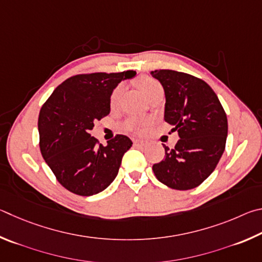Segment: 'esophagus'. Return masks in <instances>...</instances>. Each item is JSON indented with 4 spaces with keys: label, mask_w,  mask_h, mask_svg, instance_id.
<instances>
[{
    "label": "esophagus",
    "mask_w": 262,
    "mask_h": 262,
    "mask_svg": "<svg viewBox=\"0 0 262 262\" xmlns=\"http://www.w3.org/2000/svg\"><path fill=\"white\" fill-rule=\"evenodd\" d=\"M134 143L136 145H139V146H145L146 145V141L141 140V139H134Z\"/></svg>",
    "instance_id": "obj_1"
}]
</instances>
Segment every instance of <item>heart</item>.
Wrapping results in <instances>:
<instances>
[{
    "label": "heart",
    "mask_w": 262,
    "mask_h": 262,
    "mask_svg": "<svg viewBox=\"0 0 262 262\" xmlns=\"http://www.w3.org/2000/svg\"><path fill=\"white\" fill-rule=\"evenodd\" d=\"M138 85L140 87V90L143 91V93L147 96V98L152 96L155 92L162 90L161 84H160L157 79H154V78H152V77H147V76L141 78V79L138 81ZM122 90H123L122 85H117L112 91V93H110L109 103L112 108L117 107V104L119 102V98H121V94H122ZM149 123H150V118L141 117V116H132V117L126 118L125 121L123 122L122 126L124 130H126V131L138 132Z\"/></svg>",
    "instance_id": "1"
}]
</instances>
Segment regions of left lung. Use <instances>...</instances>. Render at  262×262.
<instances>
[{
	"label": "left lung",
	"mask_w": 262,
	"mask_h": 262,
	"mask_svg": "<svg viewBox=\"0 0 262 262\" xmlns=\"http://www.w3.org/2000/svg\"><path fill=\"white\" fill-rule=\"evenodd\" d=\"M150 73L166 94L164 121L180 136L173 148L163 145L166 155L153 164V171L171 189H194L214 171L224 152L227 114L212 87L200 78L173 70Z\"/></svg>",
	"instance_id": "left-lung-1"
}]
</instances>
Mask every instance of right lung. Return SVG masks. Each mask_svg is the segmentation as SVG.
I'll return each instance as SVG.
<instances>
[{
  "label": "right lung",
  "mask_w": 262,
  "mask_h": 262,
  "mask_svg": "<svg viewBox=\"0 0 262 262\" xmlns=\"http://www.w3.org/2000/svg\"><path fill=\"white\" fill-rule=\"evenodd\" d=\"M136 71L76 75L54 90L40 109L39 146L59 184L72 193H99L117 176L132 141L116 135L107 146L90 135L94 122L110 113L112 91Z\"/></svg>",
  "instance_id": "right-lung-1"
}]
</instances>
